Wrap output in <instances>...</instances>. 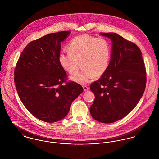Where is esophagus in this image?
<instances>
[{
    "instance_id": "obj_1",
    "label": "esophagus",
    "mask_w": 159,
    "mask_h": 159,
    "mask_svg": "<svg viewBox=\"0 0 159 159\" xmlns=\"http://www.w3.org/2000/svg\"><path fill=\"white\" fill-rule=\"evenodd\" d=\"M83 88V91H85V92H86V91H88V90H89V88L88 86H84Z\"/></svg>"
}]
</instances>
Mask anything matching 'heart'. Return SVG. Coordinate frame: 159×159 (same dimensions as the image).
Instances as JSON below:
<instances>
[{"label":"heart","mask_w":159,"mask_h":159,"mask_svg":"<svg viewBox=\"0 0 159 159\" xmlns=\"http://www.w3.org/2000/svg\"><path fill=\"white\" fill-rule=\"evenodd\" d=\"M67 50L68 53L59 55V63L62 68L70 74L76 72L79 62L82 63L83 70L71 77V79L76 83L82 85L90 83L95 77L102 76L108 69L111 48L105 38L80 34L71 39Z\"/></svg>","instance_id":"1"}]
</instances>
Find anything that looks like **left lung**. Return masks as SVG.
I'll use <instances>...</instances> for the list:
<instances>
[{"label": "left lung", "mask_w": 159, "mask_h": 159, "mask_svg": "<svg viewBox=\"0 0 159 159\" xmlns=\"http://www.w3.org/2000/svg\"><path fill=\"white\" fill-rule=\"evenodd\" d=\"M111 39V60L106 73L90 89L95 98L90 113L96 120L110 123L127 116L137 105L146 86V70L140 49L115 33H100Z\"/></svg>", "instance_id": "left-lung-1"}]
</instances>
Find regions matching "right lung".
I'll list each match as a JSON object with an SVG mask.
<instances>
[{
	"label": "right lung",
	"mask_w": 159,
	"mask_h": 159,
	"mask_svg": "<svg viewBox=\"0 0 159 159\" xmlns=\"http://www.w3.org/2000/svg\"><path fill=\"white\" fill-rule=\"evenodd\" d=\"M70 31L53 33L30 42L20 55L14 71L19 97L33 116L48 123L65 117L72 102L83 92L61 66V42Z\"/></svg>",
	"instance_id": "1"
}]
</instances>
